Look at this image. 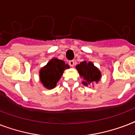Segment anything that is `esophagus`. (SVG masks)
Masks as SVG:
<instances>
[{"label":"esophagus","mask_w":135,"mask_h":135,"mask_svg":"<svg viewBox=\"0 0 135 135\" xmlns=\"http://www.w3.org/2000/svg\"><path fill=\"white\" fill-rule=\"evenodd\" d=\"M69 65L71 66H72V67H73L74 65V60H70L69 62Z\"/></svg>","instance_id":"esophagus-1"}]
</instances>
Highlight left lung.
Segmentation results:
<instances>
[{"label":"left lung","mask_w":135,"mask_h":135,"mask_svg":"<svg viewBox=\"0 0 135 135\" xmlns=\"http://www.w3.org/2000/svg\"><path fill=\"white\" fill-rule=\"evenodd\" d=\"M76 69L78 70L80 77H83L84 79L83 81V84L86 86L92 82L97 83L100 79V71L90 61L88 62L84 61L80 62V64L76 66Z\"/></svg>","instance_id":"left-lung-1"}]
</instances>
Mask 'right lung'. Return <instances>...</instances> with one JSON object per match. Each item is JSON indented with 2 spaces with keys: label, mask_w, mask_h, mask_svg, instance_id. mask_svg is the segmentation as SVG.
I'll return each instance as SVG.
<instances>
[{
  "label": "right lung",
  "mask_w": 135,
  "mask_h": 135,
  "mask_svg": "<svg viewBox=\"0 0 135 135\" xmlns=\"http://www.w3.org/2000/svg\"><path fill=\"white\" fill-rule=\"evenodd\" d=\"M68 68H69V66L62 60L56 58L51 59L40 71L41 83L47 89L54 88L62 76L64 71Z\"/></svg>",
  "instance_id": "obj_1"
}]
</instances>
